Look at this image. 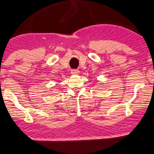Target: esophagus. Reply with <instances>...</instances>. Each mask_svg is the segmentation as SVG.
<instances>
[{"label": "esophagus", "mask_w": 154, "mask_h": 154, "mask_svg": "<svg viewBox=\"0 0 154 154\" xmlns=\"http://www.w3.org/2000/svg\"><path fill=\"white\" fill-rule=\"evenodd\" d=\"M79 69H72V72H71V73L72 75H79Z\"/></svg>", "instance_id": "34e87169"}]
</instances>
